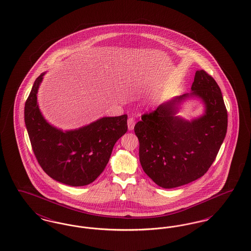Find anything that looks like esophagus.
Segmentation results:
<instances>
[{"label":"esophagus","instance_id":"34e87169","mask_svg":"<svg viewBox=\"0 0 251 251\" xmlns=\"http://www.w3.org/2000/svg\"><path fill=\"white\" fill-rule=\"evenodd\" d=\"M134 125H135V120L133 118H129L128 119V129L130 131H132L133 128H134Z\"/></svg>","mask_w":251,"mask_h":251}]
</instances>
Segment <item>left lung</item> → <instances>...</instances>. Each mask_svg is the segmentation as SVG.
Here are the masks:
<instances>
[{
	"label": "left lung",
	"mask_w": 251,
	"mask_h": 251,
	"mask_svg": "<svg viewBox=\"0 0 251 251\" xmlns=\"http://www.w3.org/2000/svg\"><path fill=\"white\" fill-rule=\"evenodd\" d=\"M192 92L143 114L134 126L139 159L145 173L163 188H175L202 177L216 158L226 136L227 109L215 79L197 71ZM199 96L206 110L191 122L176 116L177 104Z\"/></svg>",
	"instance_id": "1"
}]
</instances>
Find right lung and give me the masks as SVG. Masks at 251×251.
Here are the masks:
<instances>
[{
    "label": "right lung",
    "instance_id": "add662e5",
    "mask_svg": "<svg viewBox=\"0 0 251 251\" xmlns=\"http://www.w3.org/2000/svg\"><path fill=\"white\" fill-rule=\"evenodd\" d=\"M36 78L24 107V120L39 166L52 178L71 186L93 182L104 170L116 142L127 131V115L102 118L74 131L50 125L37 105Z\"/></svg>",
    "mask_w": 251,
    "mask_h": 251
}]
</instances>
